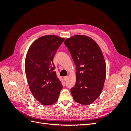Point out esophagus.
I'll list each match as a JSON object with an SVG mask.
<instances>
[{
	"label": "esophagus",
	"mask_w": 131,
	"mask_h": 131,
	"mask_svg": "<svg viewBox=\"0 0 131 131\" xmlns=\"http://www.w3.org/2000/svg\"><path fill=\"white\" fill-rule=\"evenodd\" d=\"M63 78H64V80L65 81H66V80H68V76H66V77H63Z\"/></svg>",
	"instance_id": "34e87169"
}]
</instances>
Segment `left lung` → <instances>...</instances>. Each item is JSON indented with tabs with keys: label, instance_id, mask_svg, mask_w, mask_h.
Returning a JSON list of instances; mask_svg holds the SVG:
<instances>
[{
	"label": "left lung",
	"instance_id": "left-lung-1",
	"mask_svg": "<svg viewBox=\"0 0 131 131\" xmlns=\"http://www.w3.org/2000/svg\"><path fill=\"white\" fill-rule=\"evenodd\" d=\"M76 66V82L70 89L74 100L84 105L92 104L100 96L106 68L100 47L93 39L75 35L64 42Z\"/></svg>",
	"mask_w": 131,
	"mask_h": 131
}]
</instances>
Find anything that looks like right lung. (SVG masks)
<instances>
[{"instance_id": "right-lung-1", "label": "right lung", "mask_w": 131, "mask_h": 131, "mask_svg": "<svg viewBox=\"0 0 131 131\" xmlns=\"http://www.w3.org/2000/svg\"><path fill=\"white\" fill-rule=\"evenodd\" d=\"M64 40L54 35L41 37L31 43L26 54L25 68L29 90L43 105L54 104L63 88L53 59Z\"/></svg>"}]
</instances>
